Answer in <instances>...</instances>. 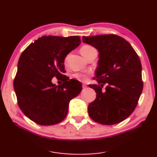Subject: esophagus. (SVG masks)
Masks as SVG:
<instances>
[{
	"mask_svg": "<svg viewBox=\"0 0 157 157\" xmlns=\"http://www.w3.org/2000/svg\"><path fill=\"white\" fill-rule=\"evenodd\" d=\"M82 87L83 88H86V87H87V85H86L85 84H82Z\"/></svg>",
	"mask_w": 157,
	"mask_h": 157,
	"instance_id": "obj_1",
	"label": "esophagus"
}]
</instances>
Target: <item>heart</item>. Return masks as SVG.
I'll use <instances>...</instances> for the list:
<instances>
[{
  "instance_id": "1",
  "label": "heart",
  "mask_w": 157,
  "mask_h": 157,
  "mask_svg": "<svg viewBox=\"0 0 157 157\" xmlns=\"http://www.w3.org/2000/svg\"><path fill=\"white\" fill-rule=\"evenodd\" d=\"M94 52H97V50L94 47L91 45H83L80 48V52L82 56L85 57L86 59L89 57L90 55L93 53ZM89 73H84V72H79V73H75L74 75V77L76 79H79L80 81H86L89 77Z\"/></svg>"
}]
</instances>
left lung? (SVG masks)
<instances>
[{
  "label": "left lung",
  "instance_id": "1",
  "mask_svg": "<svg viewBox=\"0 0 157 157\" xmlns=\"http://www.w3.org/2000/svg\"><path fill=\"white\" fill-rule=\"evenodd\" d=\"M82 41L97 48L100 57L98 84L89 85L97 96L88 106V114L101 124L122 122L136 108L143 90L140 57L126 40L117 35L83 36Z\"/></svg>",
  "mask_w": 157,
  "mask_h": 157
}]
</instances>
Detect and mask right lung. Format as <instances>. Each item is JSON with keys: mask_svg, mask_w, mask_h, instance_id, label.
I'll return each mask as SVG.
<instances>
[{"mask_svg": "<svg viewBox=\"0 0 157 157\" xmlns=\"http://www.w3.org/2000/svg\"><path fill=\"white\" fill-rule=\"evenodd\" d=\"M80 42L79 36H43L22 52L13 87L20 109L34 122L46 126L62 122L70 101L80 93L81 83L63 75L65 57ZM54 76L64 82L52 84Z\"/></svg>", "mask_w": 157, "mask_h": 157, "instance_id": "obj_1", "label": "right lung"}]
</instances>
